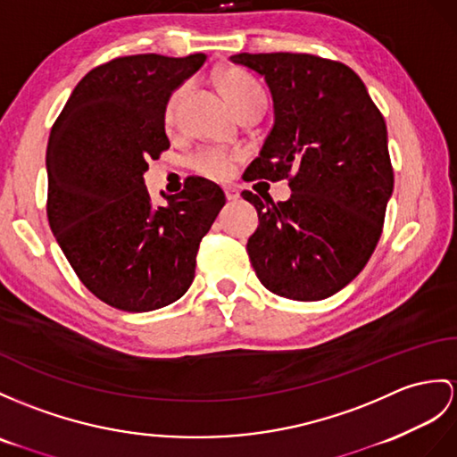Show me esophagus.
Returning <instances> with one entry per match:
<instances>
[{"label":"esophagus","mask_w":457,"mask_h":457,"mask_svg":"<svg viewBox=\"0 0 457 457\" xmlns=\"http://www.w3.org/2000/svg\"><path fill=\"white\" fill-rule=\"evenodd\" d=\"M225 195H227L228 202H237V199L240 197L238 187H235V186H227V187H225Z\"/></svg>","instance_id":"obj_1"}]
</instances>
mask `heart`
<instances>
[{
  "instance_id": "heart-1",
  "label": "heart",
  "mask_w": 457,
  "mask_h": 457,
  "mask_svg": "<svg viewBox=\"0 0 457 457\" xmlns=\"http://www.w3.org/2000/svg\"><path fill=\"white\" fill-rule=\"evenodd\" d=\"M219 83L222 91L228 96L230 104L235 106L238 114L250 108H265L267 96L263 87L258 83L255 77L242 70H227L219 77ZM190 93V83L178 85L170 93L169 100L164 104V124L172 128L178 121V114L184 98ZM240 154L237 151H225V149H204L194 157V169L209 178H225L235 169V162Z\"/></svg>"
}]
</instances>
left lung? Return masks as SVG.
<instances>
[{
    "label": "left lung",
    "instance_id": "1",
    "mask_svg": "<svg viewBox=\"0 0 457 457\" xmlns=\"http://www.w3.org/2000/svg\"><path fill=\"white\" fill-rule=\"evenodd\" d=\"M230 62L263 77L273 98V128L244 180L291 186L277 204L242 192L260 219L246 244L253 271L279 296L328 298L362 271L382 235L394 192L386 121L345 63L291 52Z\"/></svg>",
    "mask_w": 457,
    "mask_h": 457
}]
</instances>
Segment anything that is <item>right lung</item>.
<instances>
[{
    "instance_id": "add662e5",
    "label": "right lung",
    "mask_w": 457,
    "mask_h": 457,
    "mask_svg": "<svg viewBox=\"0 0 457 457\" xmlns=\"http://www.w3.org/2000/svg\"><path fill=\"white\" fill-rule=\"evenodd\" d=\"M205 54L116 58L77 83L50 131L48 220L81 283L124 312L176 303L195 277L199 242L225 192L192 176L153 205L143 174L170 147L164 104Z\"/></svg>"
}]
</instances>
